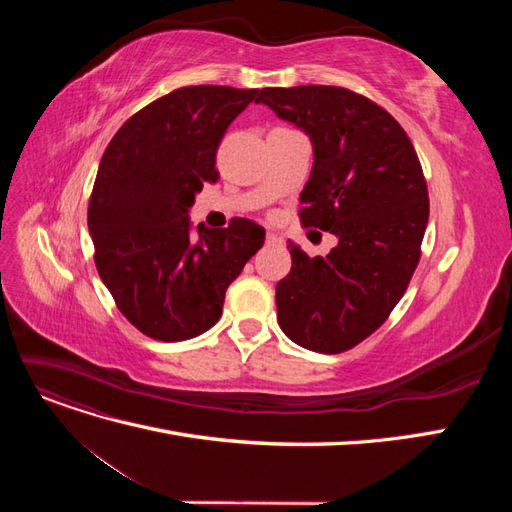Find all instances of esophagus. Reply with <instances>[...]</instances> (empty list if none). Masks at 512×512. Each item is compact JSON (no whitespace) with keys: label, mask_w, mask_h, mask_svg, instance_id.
<instances>
[{"label":"esophagus","mask_w":512,"mask_h":512,"mask_svg":"<svg viewBox=\"0 0 512 512\" xmlns=\"http://www.w3.org/2000/svg\"><path fill=\"white\" fill-rule=\"evenodd\" d=\"M267 243H269V245H280V243H282V237L277 235V232H267Z\"/></svg>","instance_id":"34e87169"}]
</instances>
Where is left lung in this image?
Masks as SVG:
<instances>
[{
  "instance_id": "8db88e82",
  "label": "left lung",
  "mask_w": 512,
  "mask_h": 512,
  "mask_svg": "<svg viewBox=\"0 0 512 512\" xmlns=\"http://www.w3.org/2000/svg\"><path fill=\"white\" fill-rule=\"evenodd\" d=\"M256 102L309 136L314 166L299 218L337 237L324 258L288 245L277 322L307 350L346 352L382 327L421 260L429 220L421 162L395 117L350 89L265 87Z\"/></svg>"
}]
</instances>
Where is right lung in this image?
<instances>
[{
  "mask_svg": "<svg viewBox=\"0 0 512 512\" xmlns=\"http://www.w3.org/2000/svg\"><path fill=\"white\" fill-rule=\"evenodd\" d=\"M258 89L194 85L134 113L108 143L91 190L94 260L119 312L147 337L183 342L222 316L226 288L265 243L235 218L192 232L188 209L220 177L218 147Z\"/></svg>",
  "mask_w": 512,
  "mask_h": 512,
  "instance_id": "add662e5",
  "label": "right lung"
}]
</instances>
